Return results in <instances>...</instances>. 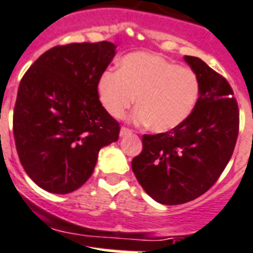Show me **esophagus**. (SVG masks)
Segmentation results:
<instances>
[{
  "instance_id": "esophagus-1",
  "label": "esophagus",
  "mask_w": 253,
  "mask_h": 253,
  "mask_svg": "<svg viewBox=\"0 0 253 253\" xmlns=\"http://www.w3.org/2000/svg\"><path fill=\"white\" fill-rule=\"evenodd\" d=\"M132 133V130L128 128H121L120 129V137H124V136H128V134H130Z\"/></svg>"
}]
</instances>
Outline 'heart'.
I'll return each mask as SVG.
<instances>
[{
  "mask_svg": "<svg viewBox=\"0 0 253 253\" xmlns=\"http://www.w3.org/2000/svg\"><path fill=\"white\" fill-rule=\"evenodd\" d=\"M97 97L113 117L123 119L137 103L130 120L165 133L182 125L199 99L201 82L191 68L152 52H132L119 63V71L103 72L97 80Z\"/></svg>",
  "mask_w": 253,
  "mask_h": 253,
  "instance_id": "obj_1",
  "label": "heart"
}]
</instances>
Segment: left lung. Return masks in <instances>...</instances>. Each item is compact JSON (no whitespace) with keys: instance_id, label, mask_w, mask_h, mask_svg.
Segmentation results:
<instances>
[{"instance_id":"1","label":"left lung","mask_w":253,"mask_h":253,"mask_svg":"<svg viewBox=\"0 0 253 253\" xmlns=\"http://www.w3.org/2000/svg\"><path fill=\"white\" fill-rule=\"evenodd\" d=\"M183 59L201 82L193 113L170 132L144 134L142 152L132 161L137 181L161 205H182L206 193L230 161L239 133L228 82L199 58Z\"/></svg>"}]
</instances>
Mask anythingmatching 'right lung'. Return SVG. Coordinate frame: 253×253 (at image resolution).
I'll return each mask as SVG.
<instances>
[{
  "label": "right lung",
  "instance_id": "add662e5",
  "mask_svg": "<svg viewBox=\"0 0 253 253\" xmlns=\"http://www.w3.org/2000/svg\"><path fill=\"white\" fill-rule=\"evenodd\" d=\"M115 50L105 41L52 47L19 83L15 146L27 175L48 193L79 189L93 173L100 149L119 140V123L96 89Z\"/></svg>",
  "mask_w": 253,
  "mask_h": 253
}]
</instances>
